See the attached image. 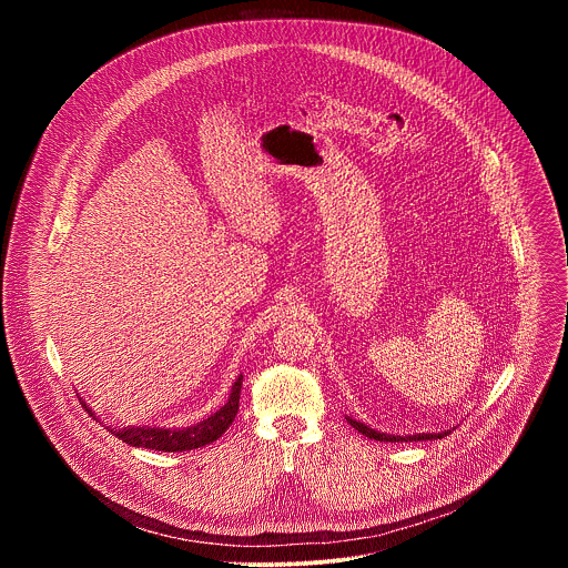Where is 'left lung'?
<instances>
[{
	"instance_id": "left-lung-1",
	"label": "left lung",
	"mask_w": 568,
	"mask_h": 568,
	"mask_svg": "<svg viewBox=\"0 0 568 568\" xmlns=\"http://www.w3.org/2000/svg\"><path fill=\"white\" fill-rule=\"evenodd\" d=\"M362 436H366V438H373V440H379V443H412V440H438V438H443V436H447L449 434V429L447 432H440V434H414V436H395V434H384V432H377V429H373V427H368V425H364V423H357V420H353V418H346Z\"/></svg>"
}]
</instances>
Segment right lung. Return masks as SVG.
Segmentation results:
<instances>
[{"mask_svg":"<svg viewBox=\"0 0 568 568\" xmlns=\"http://www.w3.org/2000/svg\"><path fill=\"white\" fill-rule=\"evenodd\" d=\"M240 388H242V375L233 382L224 407H220L215 414H211L206 420H202L193 427H184V429L128 427V429H112V434L132 447H145V449H154V452H186V449H197V447L211 445L235 420ZM85 409L90 412V407H85Z\"/></svg>","mask_w":568,"mask_h":568,"instance_id":"add662e5","label":"right lung"}]
</instances>
